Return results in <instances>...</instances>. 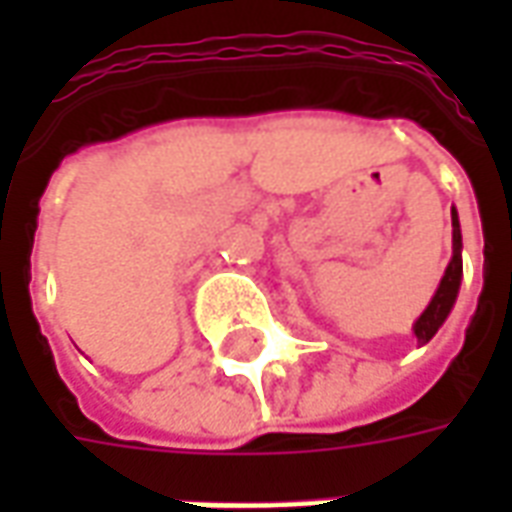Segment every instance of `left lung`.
I'll return each mask as SVG.
<instances>
[{
  "label": "left lung",
  "instance_id": "obj_1",
  "mask_svg": "<svg viewBox=\"0 0 512 512\" xmlns=\"http://www.w3.org/2000/svg\"><path fill=\"white\" fill-rule=\"evenodd\" d=\"M461 224H458V213L452 208V260L444 277L439 282V290L436 296L430 299V304L425 307V312L419 315L417 323H414V334H417V343L425 345L433 340V334L439 332V326L447 321L450 315L452 304L458 299V288H461V277H463V260H461Z\"/></svg>",
  "mask_w": 512,
  "mask_h": 512
}]
</instances>
